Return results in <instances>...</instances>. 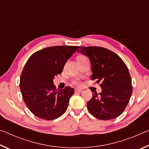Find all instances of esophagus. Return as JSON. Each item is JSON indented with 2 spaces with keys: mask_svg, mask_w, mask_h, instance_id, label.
I'll return each mask as SVG.
<instances>
[{
  "mask_svg": "<svg viewBox=\"0 0 149 149\" xmlns=\"http://www.w3.org/2000/svg\"><path fill=\"white\" fill-rule=\"evenodd\" d=\"M83 91L80 90V89H75V93H82Z\"/></svg>",
  "mask_w": 149,
  "mask_h": 149,
  "instance_id": "esophagus-1",
  "label": "esophagus"
}]
</instances>
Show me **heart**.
<instances>
[{
  "label": "heart",
  "instance_id": "obj_1",
  "mask_svg": "<svg viewBox=\"0 0 149 149\" xmlns=\"http://www.w3.org/2000/svg\"><path fill=\"white\" fill-rule=\"evenodd\" d=\"M72 84H74V85H76L77 87H81L82 85V83L79 79H76L73 80Z\"/></svg>",
  "mask_w": 149,
  "mask_h": 149
}]
</instances>
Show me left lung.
<instances>
[{"instance_id": "1", "label": "left lung", "mask_w": 149, "mask_h": 149, "mask_svg": "<svg viewBox=\"0 0 149 149\" xmlns=\"http://www.w3.org/2000/svg\"><path fill=\"white\" fill-rule=\"evenodd\" d=\"M77 52L88 56L91 65V79H97L102 92L93 93L87 109L99 120H112L124 111L132 96V85L127 65L118 54L100 47H79Z\"/></svg>"}]
</instances>
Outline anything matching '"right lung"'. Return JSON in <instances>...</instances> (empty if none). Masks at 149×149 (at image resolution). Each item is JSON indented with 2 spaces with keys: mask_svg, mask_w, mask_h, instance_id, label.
<instances>
[{
  "mask_svg": "<svg viewBox=\"0 0 149 149\" xmlns=\"http://www.w3.org/2000/svg\"><path fill=\"white\" fill-rule=\"evenodd\" d=\"M77 48L66 45L47 47L35 52L27 60L20 76L19 88L27 108L37 117L52 120L66 111L74 90L67 86L57 91L53 79L62 72Z\"/></svg>",
  "mask_w": 149,
  "mask_h": 149,
  "instance_id": "right-lung-1",
  "label": "right lung"
}]
</instances>
